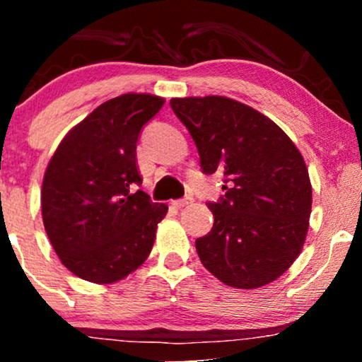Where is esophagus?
<instances>
[{
    "mask_svg": "<svg viewBox=\"0 0 362 362\" xmlns=\"http://www.w3.org/2000/svg\"><path fill=\"white\" fill-rule=\"evenodd\" d=\"M194 202V199L190 197V195H187V197H184V199H178V201H173V206L177 207V209H180V207H187V206H190Z\"/></svg>",
    "mask_w": 362,
    "mask_h": 362,
    "instance_id": "34e87169",
    "label": "esophagus"
}]
</instances>
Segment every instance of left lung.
I'll return each instance as SVG.
<instances>
[{"mask_svg": "<svg viewBox=\"0 0 362 362\" xmlns=\"http://www.w3.org/2000/svg\"><path fill=\"white\" fill-rule=\"evenodd\" d=\"M206 175L224 195L207 202L213 230L195 240L202 265L224 284L255 289L276 281L300 255L311 213V184L286 132L252 107L226 97L172 98Z\"/></svg>", "mask_w": 362, "mask_h": 362, "instance_id": "1", "label": "left lung"}]
</instances>
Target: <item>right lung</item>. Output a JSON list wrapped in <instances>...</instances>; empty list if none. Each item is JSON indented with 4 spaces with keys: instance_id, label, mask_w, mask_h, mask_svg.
Listing matches in <instances>:
<instances>
[{
    "instance_id": "right-lung-1",
    "label": "right lung",
    "mask_w": 362,
    "mask_h": 362,
    "mask_svg": "<svg viewBox=\"0 0 362 362\" xmlns=\"http://www.w3.org/2000/svg\"><path fill=\"white\" fill-rule=\"evenodd\" d=\"M163 103L146 93L102 103L64 136L49 161L40 197L44 226L64 267L81 279L110 284L151 252L168 207L138 189L136 144Z\"/></svg>"
}]
</instances>
